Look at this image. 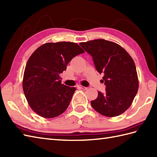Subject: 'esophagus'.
<instances>
[{
	"label": "esophagus",
	"mask_w": 157,
	"mask_h": 157,
	"mask_svg": "<svg viewBox=\"0 0 157 157\" xmlns=\"http://www.w3.org/2000/svg\"><path fill=\"white\" fill-rule=\"evenodd\" d=\"M78 87L79 88H81V89H83V90H87V88H88L87 87H84V86H82L81 85H78Z\"/></svg>",
	"instance_id": "esophagus-1"
}]
</instances>
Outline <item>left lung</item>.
<instances>
[{
	"instance_id": "left-lung-1",
	"label": "left lung",
	"mask_w": 157,
	"mask_h": 157,
	"mask_svg": "<svg viewBox=\"0 0 157 157\" xmlns=\"http://www.w3.org/2000/svg\"><path fill=\"white\" fill-rule=\"evenodd\" d=\"M80 46L92 56L96 69L104 73L105 93L91 101L96 111L113 117L122 114L131 106L138 90V78L134 60L128 52L115 42L97 39L81 42Z\"/></svg>"
}]
</instances>
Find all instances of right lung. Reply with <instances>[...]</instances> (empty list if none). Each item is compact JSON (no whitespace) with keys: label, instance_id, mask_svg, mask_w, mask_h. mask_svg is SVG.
Instances as JSON below:
<instances>
[{"label":"right lung","instance_id":"add662e5","mask_svg":"<svg viewBox=\"0 0 157 157\" xmlns=\"http://www.w3.org/2000/svg\"><path fill=\"white\" fill-rule=\"evenodd\" d=\"M84 52L74 42H48L30 56L23 74V90L29 106L38 115L53 118L67 109L76 89L62 84L60 74L73 57Z\"/></svg>","mask_w":157,"mask_h":157}]
</instances>
